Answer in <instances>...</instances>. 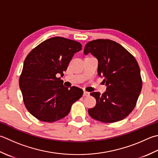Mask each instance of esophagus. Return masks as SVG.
Segmentation results:
<instances>
[{
	"instance_id": "obj_1",
	"label": "esophagus",
	"mask_w": 158,
	"mask_h": 158,
	"mask_svg": "<svg viewBox=\"0 0 158 158\" xmlns=\"http://www.w3.org/2000/svg\"><path fill=\"white\" fill-rule=\"evenodd\" d=\"M83 96L84 97H88V96H89V93L87 91H84V92H83Z\"/></svg>"
}]
</instances>
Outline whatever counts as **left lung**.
Segmentation results:
<instances>
[{"label": "left lung", "mask_w": 158, "mask_h": 158, "mask_svg": "<svg viewBox=\"0 0 158 158\" xmlns=\"http://www.w3.org/2000/svg\"><path fill=\"white\" fill-rule=\"evenodd\" d=\"M83 52L97 59L98 75L107 86L103 94L90 93L97 103L88 110L89 116L103 123L124 119L134 109L143 85L137 61L123 46L107 39L88 42Z\"/></svg>", "instance_id": "obj_1"}]
</instances>
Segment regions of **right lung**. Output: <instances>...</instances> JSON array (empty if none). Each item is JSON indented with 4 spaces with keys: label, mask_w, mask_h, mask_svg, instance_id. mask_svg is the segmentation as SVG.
I'll return each instance as SVG.
<instances>
[{
    "label": "right lung",
    "mask_w": 158,
    "mask_h": 158,
    "mask_svg": "<svg viewBox=\"0 0 158 158\" xmlns=\"http://www.w3.org/2000/svg\"><path fill=\"white\" fill-rule=\"evenodd\" d=\"M81 48L75 40L54 37L28 54L19 85L26 108L36 118L48 123L63 118L73 103L82 97V89L64 87L63 80L57 77L64 75L71 59Z\"/></svg>",
    "instance_id": "add662e5"
}]
</instances>
